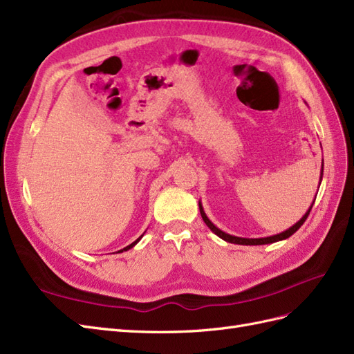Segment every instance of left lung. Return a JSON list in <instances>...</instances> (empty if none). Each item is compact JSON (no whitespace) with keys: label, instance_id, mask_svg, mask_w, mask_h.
Segmentation results:
<instances>
[{"label":"left lung","instance_id":"left-lung-1","mask_svg":"<svg viewBox=\"0 0 354 354\" xmlns=\"http://www.w3.org/2000/svg\"><path fill=\"white\" fill-rule=\"evenodd\" d=\"M322 177H323V165H322L320 181H322ZM313 204H314V201H313ZM313 204H311V207L308 208V212L304 214V217L301 218L299 222H296L292 227L286 229V231L281 232V234H277V235H272V236H266V238H241V236L229 235V234L221 231V229H218L217 226H214L212 222H209V218H208L207 214L204 213V208H203V205H201V203H199V212H201V216H203V221L205 222V225H207L209 229H212V231H213L217 236H221L222 240H225V241H227V243H234V244H241V245H261V244H271V243H275V241H281V240H286V238H289L290 235H293V234H295L296 231H298V229L304 225V222L307 221V217H308V214H310V212H311V208H313Z\"/></svg>","mask_w":354,"mask_h":354}]
</instances>
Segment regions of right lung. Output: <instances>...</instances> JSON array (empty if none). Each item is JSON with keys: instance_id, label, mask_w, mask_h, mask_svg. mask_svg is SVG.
<instances>
[{"instance_id": "right-lung-1", "label": "right lung", "mask_w": 354, "mask_h": 354, "mask_svg": "<svg viewBox=\"0 0 354 354\" xmlns=\"http://www.w3.org/2000/svg\"><path fill=\"white\" fill-rule=\"evenodd\" d=\"M141 236H142V235H141ZM141 236H140V238H138V240H136V241H133V243H132V244H129V245H127V247H125V248H122V250H119V252H120V253H122V252H127V250H129V248H132V247H133V245H136V244H137V243H138V241H140V240H141Z\"/></svg>"}]
</instances>
